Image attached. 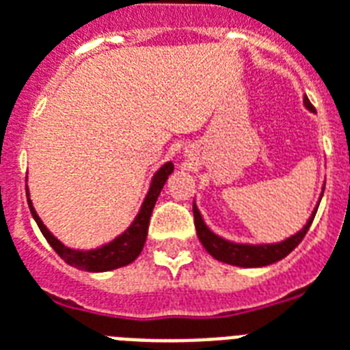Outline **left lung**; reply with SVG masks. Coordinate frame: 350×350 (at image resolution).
Wrapping results in <instances>:
<instances>
[{"label":"left lung","instance_id":"1","mask_svg":"<svg viewBox=\"0 0 350 350\" xmlns=\"http://www.w3.org/2000/svg\"><path fill=\"white\" fill-rule=\"evenodd\" d=\"M303 104H305V107H307L308 111H314L312 104L308 102V98H303ZM321 197H323V191H321ZM319 200L318 204H316V208H314L312 215L308 217L307 224H305L297 234L291 235L288 239L281 241V243H270V245H243V243H234V241L223 239V237H219L217 234H213L212 230L206 226L204 219H202V215H200L199 212V208H197V204L193 202L195 228H197L199 241L202 243L206 252L212 257H215L217 261L228 262V265L243 268L267 267V265L281 261L283 257L288 256V254L301 243L303 237L307 235L308 228H310V224H312L314 217H316Z\"/></svg>","mask_w":350,"mask_h":350}]
</instances>
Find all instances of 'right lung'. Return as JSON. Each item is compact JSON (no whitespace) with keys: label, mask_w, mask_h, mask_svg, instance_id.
Returning <instances> with one entry per match:
<instances>
[{"label":"right lung","mask_w":350,"mask_h":350,"mask_svg":"<svg viewBox=\"0 0 350 350\" xmlns=\"http://www.w3.org/2000/svg\"><path fill=\"white\" fill-rule=\"evenodd\" d=\"M173 173V164L172 162H166L164 166L159 170V172L153 175L150 184V189H148V195H146L144 202L140 206V212L135 217V221L131 223V226L120 234L118 237H115L113 241H109L107 245L100 246V248H94V250H77V248H69L65 246L59 239H56L45 224L42 223V219L34 210L32 206V200L29 197V191H27V197H29V208H31V213L34 221H36L38 228L42 230L43 237L47 239V243L54 248V252L58 254L62 259H64L67 265L78 268V270H85V272H107V270H115V268L126 267L129 262H133L140 256V252L144 248L146 237H148V226H150V217L153 213V208H155V202L161 195L164 184H166L167 177Z\"/></svg>","instance_id":"add662e5"}]
</instances>
